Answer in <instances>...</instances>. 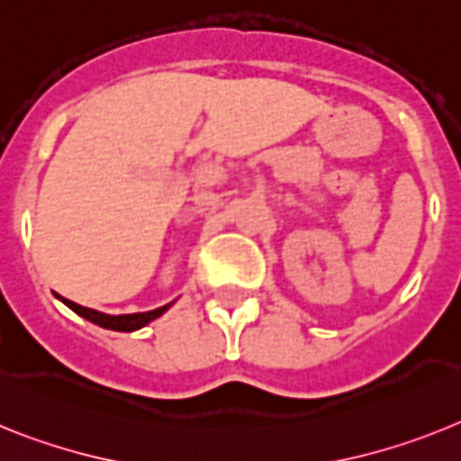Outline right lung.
<instances>
[{
    "label": "right lung",
    "instance_id": "right-lung-1",
    "mask_svg": "<svg viewBox=\"0 0 461 461\" xmlns=\"http://www.w3.org/2000/svg\"><path fill=\"white\" fill-rule=\"evenodd\" d=\"M62 299V297H59ZM67 306L74 311V313H78L81 318L90 320V322H95V325L104 327V330H113V331H134V330H141V327H146L148 322H153L155 318H159V315L167 311V308L171 306V303H167V306L162 308H155V311H148V313H130V315H106V313H99V311H92V308H86V306H78V303L69 302V299H62Z\"/></svg>",
    "mask_w": 461,
    "mask_h": 461
}]
</instances>
